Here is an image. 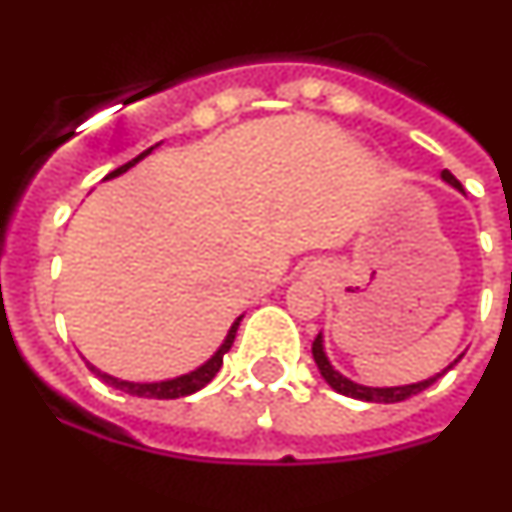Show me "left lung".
<instances>
[{
  "label": "left lung",
  "mask_w": 512,
  "mask_h": 512,
  "mask_svg": "<svg viewBox=\"0 0 512 512\" xmlns=\"http://www.w3.org/2000/svg\"><path fill=\"white\" fill-rule=\"evenodd\" d=\"M442 179L447 181L450 186H455L457 191H462V194H465V189H462L460 181H457L447 169L442 171ZM313 358H315V364H318L321 376L326 379V384L331 386L333 391H338V394L351 396V399H361V401H376V404H394V401H404V399H409V396L424 391L427 386H432L434 381H437L442 374H447V371H450L462 356L455 358V361H452V364L442 371V374L429 376V379L417 381V384H407V386H364V384H356V381L346 379L343 374H338V371L331 366V361H328L326 351H323V333H318V338L313 341Z\"/></svg>",
  "instance_id": "1"
}]
</instances>
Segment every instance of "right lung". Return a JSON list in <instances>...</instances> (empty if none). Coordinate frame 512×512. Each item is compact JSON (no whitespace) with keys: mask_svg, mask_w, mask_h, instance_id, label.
<instances>
[{"mask_svg":"<svg viewBox=\"0 0 512 512\" xmlns=\"http://www.w3.org/2000/svg\"><path fill=\"white\" fill-rule=\"evenodd\" d=\"M156 146H159V143H156ZM156 146L146 148L143 154H138L136 159L128 161V164H123L121 169L111 171V174L105 176V179H116V176L126 174V171L131 169V166H136L138 161L146 159V156L151 154V151H154ZM240 321H242V315H240V318H237V321L232 323V328H229V331H227V338H224L222 346H219L217 351H214L212 358H207V361H204L202 366H197V369L189 371V374L176 376V379L148 381V384H141V381H123V379H116V376H111V374H105V371L95 369L93 364H88V369L93 371V374L98 376L100 381H105V384L113 386V389H118V391H126V394H131V396H143V399H181V396H189V394H194V391L204 389V386H207L209 381H212L214 376H217V371L222 369L224 353H227L229 348H232L234 336H237V328H240Z\"/></svg>","mask_w":512,"mask_h":512,"instance_id":"right-lung-1","label":"right lung"}]
</instances>
